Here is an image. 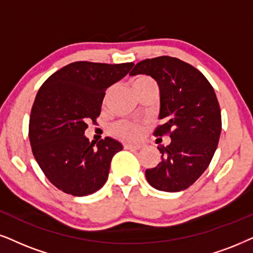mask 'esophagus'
I'll list each match as a JSON object with an SVG mask.
<instances>
[{
  "instance_id": "obj_1",
  "label": "esophagus",
  "mask_w": 253,
  "mask_h": 253,
  "mask_svg": "<svg viewBox=\"0 0 253 253\" xmlns=\"http://www.w3.org/2000/svg\"><path fill=\"white\" fill-rule=\"evenodd\" d=\"M124 147L126 149H140L141 148V145H135V143H125Z\"/></svg>"
}]
</instances>
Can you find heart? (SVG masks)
I'll return each mask as SVG.
<instances>
[{"instance_id": "b5f03b06", "label": "heart", "mask_w": 253, "mask_h": 253, "mask_svg": "<svg viewBox=\"0 0 253 253\" xmlns=\"http://www.w3.org/2000/svg\"><path fill=\"white\" fill-rule=\"evenodd\" d=\"M132 85L134 91L156 86L155 82L148 76H137L136 78L133 79ZM105 101H106V98H105ZM141 125L128 120L117 121L111 127V133L121 140H136L137 137L141 135Z\"/></svg>"}]
</instances>
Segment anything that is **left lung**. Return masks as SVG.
Masks as SVG:
<instances>
[{"label": "left lung", "instance_id": "8db88e82", "mask_svg": "<svg viewBox=\"0 0 253 253\" xmlns=\"http://www.w3.org/2000/svg\"><path fill=\"white\" fill-rule=\"evenodd\" d=\"M129 75H147L158 83L162 124L154 135L171 139L158 147L161 161L147 169V181L168 193L187 189L208 168L218 145L222 118L215 91L202 72L169 56L141 60Z\"/></svg>", "mask_w": 253, "mask_h": 253}]
</instances>
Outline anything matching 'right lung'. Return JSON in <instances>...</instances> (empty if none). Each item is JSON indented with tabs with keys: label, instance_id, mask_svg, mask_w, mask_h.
Returning a JSON list of instances; mask_svg holds the SVG:
<instances>
[{
	"label": "right lung",
	"instance_id": "1",
	"mask_svg": "<svg viewBox=\"0 0 253 253\" xmlns=\"http://www.w3.org/2000/svg\"><path fill=\"white\" fill-rule=\"evenodd\" d=\"M133 65L75 62L41 86L31 108L29 139L38 166L59 190L86 196L107 181L112 158L123 145L108 136L89 142L84 133L100 114L105 91Z\"/></svg>",
	"mask_w": 253,
	"mask_h": 253
}]
</instances>
